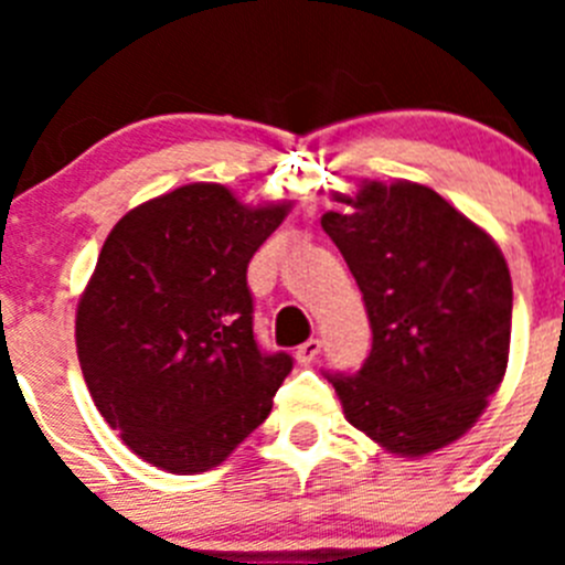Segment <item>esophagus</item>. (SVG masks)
I'll return each mask as SVG.
<instances>
[{"mask_svg":"<svg viewBox=\"0 0 565 565\" xmlns=\"http://www.w3.org/2000/svg\"><path fill=\"white\" fill-rule=\"evenodd\" d=\"M319 351H322V342H319V339H308V342H302L297 348V362L311 364L313 359L319 356Z\"/></svg>","mask_w":565,"mask_h":565,"instance_id":"obj_1","label":"esophagus"}]
</instances>
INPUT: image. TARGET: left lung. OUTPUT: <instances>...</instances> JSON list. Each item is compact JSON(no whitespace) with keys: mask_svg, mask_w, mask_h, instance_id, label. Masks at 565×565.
<instances>
[{"mask_svg":"<svg viewBox=\"0 0 565 565\" xmlns=\"http://www.w3.org/2000/svg\"><path fill=\"white\" fill-rule=\"evenodd\" d=\"M322 214L356 277L371 356L326 373L344 418L396 456L441 450L498 391L512 333V279L495 239L422 183H362Z\"/></svg>","mask_w":565,"mask_h":565,"instance_id":"8db88e82","label":"left lung"}]
</instances>
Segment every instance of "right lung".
I'll list each match as a JSON object with an SVG mask.
<instances>
[{"mask_svg": "<svg viewBox=\"0 0 565 565\" xmlns=\"http://www.w3.org/2000/svg\"><path fill=\"white\" fill-rule=\"evenodd\" d=\"M286 214L189 183L104 239L78 299V362L104 422L143 461L206 472L271 413L294 359L259 351L246 271Z\"/></svg>", "mask_w": 565, "mask_h": 565, "instance_id": "1", "label": "right lung"}]
</instances>
